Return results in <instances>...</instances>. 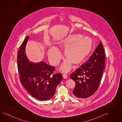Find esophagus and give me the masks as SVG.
Returning a JSON list of instances; mask_svg holds the SVG:
<instances>
[{
	"mask_svg": "<svg viewBox=\"0 0 122 122\" xmlns=\"http://www.w3.org/2000/svg\"><path fill=\"white\" fill-rule=\"evenodd\" d=\"M63 77L64 79H66L67 78V75H66V74H64L63 75Z\"/></svg>",
	"mask_w": 122,
	"mask_h": 122,
	"instance_id": "obj_1",
	"label": "esophagus"
}]
</instances>
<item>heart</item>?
Returning a JSON list of instances; mask_svg holds the SVG:
<instances>
[{
    "mask_svg": "<svg viewBox=\"0 0 122 122\" xmlns=\"http://www.w3.org/2000/svg\"><path fill=\"white\" fill-rule=\"evenodd\" d=\"M58 45L59 48L64 49V56L66 58L61 70L67 72L71 69V63L80 64L89 56L92 50L93 41L90 37L75 33L69 34L60 40ZM48 56L52 64L56 66L59 63L62 55L57 48L52 46L48 50Z\"/></svg>",
    "mask_w": 122,
    "mask_h": 122,
    "instance_id": "1",
    "label": "heart"
}]
</instances>
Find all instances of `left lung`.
I'll list each match as a JSON object with an SVG mask.
<instances>
[{
	"mask_svg": "<svg viewBox=\"0 0 122 122\" xmlns=\"http://www.w3.org/2000/svg\"><path fill=\"white\" fill-rule=\"evenodd\" d=\"M105 56L100 41L88 61L71 75L76 82L72 91L76 98H85L92 96L98 89L105 69Z\"/></svg>",
	"mask_w": 122,
	"mask_h": 122,
	"instance_id": "obj_1",
	"label": "left lung"
}]
</instances>
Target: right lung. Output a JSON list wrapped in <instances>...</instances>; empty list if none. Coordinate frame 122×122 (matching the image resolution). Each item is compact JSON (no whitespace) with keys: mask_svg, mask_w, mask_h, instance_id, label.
I'll list each match as a JSON object with an SVG mask.
<instances>
[{"mask_svg":"<svg viewBox=\"0 0 122 122\" xmlns=\"http://www.w3.org/2000/svg\"><path fill=\"white\" fill-rule=\"evenodd\" d=\"M29 37H26L19 50L17 66L20 81L31 96L38 100L46 101L54 96L57 86L63 79L60 73L51 74L54 66L43 61L32 62L26 56L25 47Z\"/></svg>","mask_w":122,"mask_h":122,"instance_id":"obj_1","label":"right lung"}]
</instances>
